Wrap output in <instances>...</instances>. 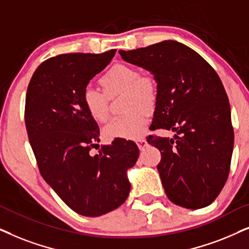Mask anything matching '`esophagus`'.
Returning <instances> with one entry per match:
<instances>
[{
    "label": "esophagus",
    "mask_w": 249,
    "mask_h": 249,
    "mask_svg": "<svg viewBox=\"0 0 249 249\" xmlns=\"http://www.w3.org/2000/svg\"><path fill=\"white\" fill-rule=\"evenodd\" d=\"M137 144H138V147H139V149H140V150H143V149L147 147L148 142L145 141L144 139H140V140L137 141Z\"/></svg>",
    "instance_id": "1"
}]
</instances>
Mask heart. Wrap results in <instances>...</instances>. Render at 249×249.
Listing matches in <instances>:
<instances>
[{
	"label": "heart",
	"mask_w": 249,
	"mask_h": 249,
	"mask_svg": "<svg viewBox=\"0 0 249 249\" xmlns=\"http://www.w3.org/2000/svg\"><path fill=\"white\" fill-rule=\"evenodd\" d=\"M100 83L105 92L88 86L83 92V104L94 121L104 123L109 116L108 97L124 91L123 109L126 112L112 118L106 125L109 138L139 139L148 122V110L157 101V84L151 76L141 75L135 67L117 64L102 76Z\"/></svg>",
	"instance_id": "1"
}]
</instances>
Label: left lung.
<instances>
[{"label":"left lung","instance_id":"8db88e82","mask_svg":"<svg viewBox=\"0 0 249 249\" xmlns=\"http://www.w3.org/2000/svg\"><path fill=\"white\" fill-rule=\"evenodd\" d=\"M119 54L154 75L152 130L175 132L173 139L147 140L161 154L157 170L168 199L189 210L208 206L228 180L234 140L230 104L216 71L177 41L119 50Z\"/></svg>","mask_w":249,"mask_h":249}]
</instances>
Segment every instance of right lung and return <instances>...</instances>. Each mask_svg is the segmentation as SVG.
I'll return each instance as SVG.
<instances>
[{
    "label": "right lung",
    "mask_w": 249,
    "mask_h": 249,
    "mask_svg": "<svg viewBox=\"0 0 249 249\" xmlns=\"http://www.w3.org/2000/svg\"><path fill=\"white\" fill-rule=\"evenodd\" d=\"M115 53L50 58L35 71L26 94V128L41 175L83 216H100L126 200L131 190L127 171L139 157L138 145L124 139L102 145L98 155L90 154L100 141V130L83 104V92Z\"/></svg>",
    "instance_id": "right-lung-1"
}]
</instances>
